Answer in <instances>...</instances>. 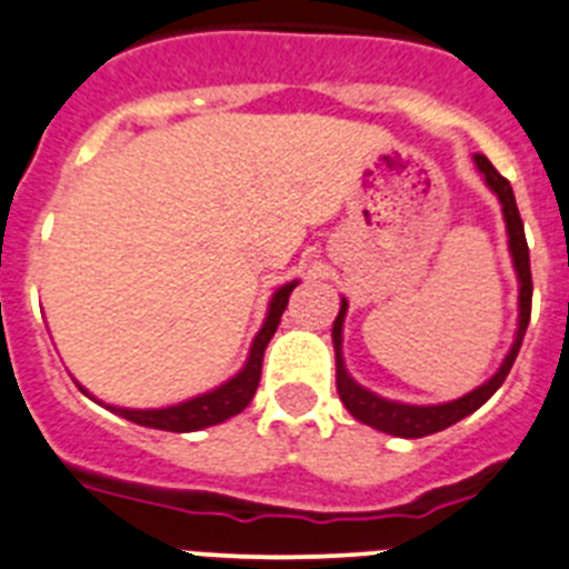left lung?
Segmentation results:
<instances>
[{
    "instance_id": "obj_1",
    "label": "left lung",
    "mask_w": 569,
    "mask_h": 569,
    "mask_svg": "<svg viewBox=\"0 0 569 569\" xmlns=\"http://www.w3.org/2000/svg\"><path fill=\"white\" fill-rule=\"evenodd\" d=\"M476 167L485 176V183L496 192L501 203V212H505V223H508V243H510V254H513V266L516 274H519V329H516V340L510 346L508 357L501 362L499 371L490 377L485 386L473 388L465 397L453 399V402H442V406H406V402H391V399H382L377 393H371L368 388L357 386L351 377H348L346 366H342V320H346V297H342L340 315L335 320V329H331V337H335V357H337V393H340L342 406L348 408V413L355 419H360L362 425H371L377 431L391 433V437H402V439H419L428 437V433H437L450 428V425H457L459 419H465L468 413H473L476 408H482L499 386L505 382V377L513 368L516 355H519L521 340H525L527 322H530V303H533V278H530V249H527L525 240V223H521L519 207H516L513 198V187H510L508 178H501L496 172L493 163L488 161L485 156L476 152L473 156Z\"/></svg>"
}]
</instances>
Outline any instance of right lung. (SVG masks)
I'll use <instances>...</instances> for the list:
<instances>
[{
	"instance_id": "obj_1",
	"label": "right lung",
	"mask_w": 569,
	"mask_h": 569,
	"mask_svg": "<svg viewBox=\"0 0 569 569\" xmlns=\"http://www.w3.org/2000/svg\"><path fill=\"white\" fill-rule=\"evenodd\" d=\"M295 286L297 280H291V283L280 286V289L274 291L272 300H269V315H266L263 320V329L258 331V337H254L252 342V351H249L247 366L240 368L229 382L218 386L214 391L201 393V397H192L187 399V402H178V406L170 408H150V411H136V408L116 406L107 408H110L112 413H119V417L130 419V422L144 425V428H158V431L176 433L201 431V428H209V425H218L223 422V419L240 413L249 402H252L254 391H258L260 368H263V351L266 346H269V340L274 337V331H278L280 317H283L286 306H289V295ZM81 391H84V388H81Z\"/></svg>"
}]
</instances>
